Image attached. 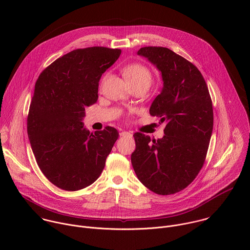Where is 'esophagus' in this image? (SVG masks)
Here are the masks:
<instances>
[{
    "label": "esophagus",
    "mask_w": 250,
    "mask_h": 250,
    "mask_svg": "<svg viewBox=\"0 0 250 250\" xmlns=\"http://www.w3.org/2000/svg\"><path fill=\"white\" fill-rule=\"evenodd\" d=\"M120 135L123 136V137H132V132H130V131H122L120 133Z\"/></svg>",
    "instance_id": "1"
}]
</instances>
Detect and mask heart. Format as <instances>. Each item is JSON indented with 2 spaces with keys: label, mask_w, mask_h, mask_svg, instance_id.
I'll return each mask as SVG.
<instances>
[{
  "label": "heart",
  "mask_w": 250,
  "mask_h": 250,
  "mask_svg": "<svg viewBox=\"0 0 250 250\" xmlns=\"http://www.w3.org/2000/svg\"><path fill=\"white\" fill-rule=\"evenodd\" d=\"M124 76L125 79L132 84L145 83L150 85L152 82V74L149 69L141 64H129L124 68ZM105 80V77L103 79V82Z\"/></svg>",
  "instance_id": "b5f03b06"
}]
</instances>
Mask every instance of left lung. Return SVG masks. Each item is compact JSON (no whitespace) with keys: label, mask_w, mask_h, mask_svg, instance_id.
<instances>
[{"label":"left lung","mask_w":250,"mask_h":250,"mask_svg":"<svg viewBox=\"0 0 250 250\" xmlns=\"http://www.w3.org/2000/svg\"><path fill=\"white\" fill-rule=\"evenodd\" d=\"M161 73L163 87L149 114L166 122L164 136L133 134L131 164L139 179L158 195H171L190 185L204 165L212 132V104L199 69L166 47L137 51Z\"/></svg>","instance_id":"8db88e82"}]
</instances>
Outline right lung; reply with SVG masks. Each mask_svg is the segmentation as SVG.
Segmentation results:
<instances>
[{
    "mask_svg": "<svg viewBox=\"0 0 250 250\" xmlns=\"http://www.w3.org/2000/svg\"><path fill=\"white\" fill-rule=\"evenodd\" d=\"M121 52L101 46L73 50L44 69L35 83L28 139L42 172L60 189L77 191L93 184L119 137L112 126L91 133L82 121L86 106L98 100L102 74Z\"/></svg>",
    "mask_w": 250,
    "mask_h": 250,
    "instance_id": "add662e5",
    "label": "right lung"
}]
</instances>
